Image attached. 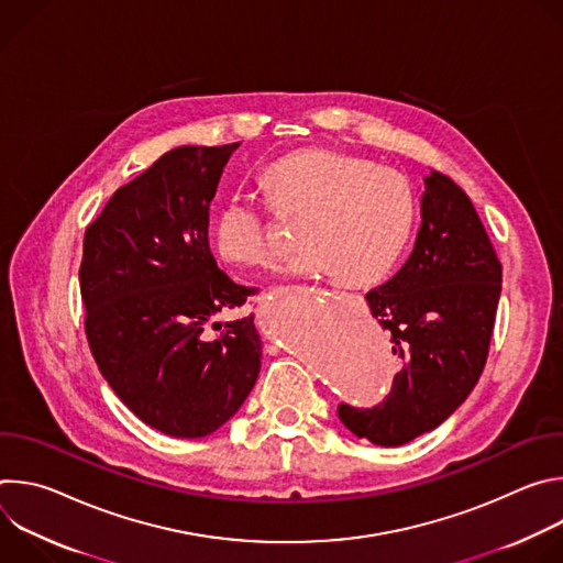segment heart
Masks as SVG:
<instances>
[{"mask_svg": "<svg viewBox=\"0 0 563 563\" xmlns=\"http://www.w3.org/2000/svg\"><path fill=\"white\" fill-rule=\"evenodd\" d=\"M265 185L280 211L302 216V245L287 261L296 276L372 283L394 267L415 231L412 180L361 155L296 151L265 172ZM269 213L272 205L256 194H229L213 220L220 254L240 265L272 263L278 245Z\"/></svg>", "mask_w": 563, "mask_h": 563, "instance_id": "heart-1", "label": "heart"}]
</instances>
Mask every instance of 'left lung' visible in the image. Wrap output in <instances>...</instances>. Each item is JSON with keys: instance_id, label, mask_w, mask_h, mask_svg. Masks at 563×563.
Wrapping results in <instances>:
<instances>
[{"instance_id": "1", "label": "left lung", "mask_w": 563, "mask_h": 563, "mask_svg": "<svg viewBox=\"0 0 563 563\" xmlns=\"http://www.w3.org/2000/svg\"><path fill=\"white\" fill-rule=\"evenodd\" d=\"M421 218L406 265L365 296L404 367L378 406H339L347 430L387 448L434 430L467 398L486 367L501 296L490 235L450 176L430 172Z\"/></svg>"}]
</instances>
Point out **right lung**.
<instances>
[{
	"mask_svg": "<svg viewBox=\"0 0 563 563\" xmlns=\"http://www.w3.org/2000/svg\"><path fill=\"white\" fill-rule=\"evenodd\" d=\"M238 146L165 153L85 233L79 291L91 354L122 404L176 439L216 432L261 372L254 316L216 323L256 289L231 280L209 247V205ZM209 324L221 330L216 340Z\"/></svg>",
	"mask_w": 563,
	"mask_h": 563,
	"instance_id": "1",
	"label": "right lung"
}]
</instances>
